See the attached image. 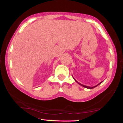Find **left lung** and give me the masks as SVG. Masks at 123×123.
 I'll return each instance as SVG.
<instances>
[{"mask_svg":"<svg viewBox=\"0 0 123 123\" xmlns=\"http://www.w3.org/2000/svg\"><path fill=\"white\" fill-rule=\"evenodd\" d=\"M73 79H74V80H75V81H76V82H77V83H78L79 84V85H80V86H83V87H84V88H88V89H92V88H95V87H97V86H98V85H99L100 84H101V83H102L103 81H101V82H100L99 83V84H97V86H94V87H90V86H85V85H83V84H81V83H79L78 81H76V80L74 79V77H73Z\"/></svg>","mask_w":123,"mask_h":123,"instance_id":"obj_1","label":"left lung"}]
</instances>
